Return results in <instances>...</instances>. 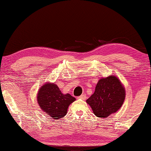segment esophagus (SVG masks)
<instances>
[{"mask_svg": "<svg viewBox=\"0 0 151 151\" xmlns=\"http://www.w3.org/2000/svg\"><path fill=\"white\" fill-rule=\"evenodd\" d=\"M78 98L81 99H86V94H82V95L80 96Z\"/></svg>", "mask_w": 151, "mask_h": 151, "instance_id": "34e87169", "label": "esophagus"}]
</instances>
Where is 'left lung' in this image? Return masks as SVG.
I'll list each match as a JSON object with an SVG mask.
<instances>
[{
  "mask_svg": "<svg viewBox=\"0 0 151 151\" xmlns=\"http://www.w3.org/2000/svg\"><path fill=\"white\" fill-rule=\"evenodd\" d=\"M125 98V89L116 76L100 79L94 94L87 99L93 113L99 118H106L122 106Z\"/></svg>",
  "mask_w": 151,
  "mask_h": 151,
  "instance_id": "obj_1",
  "label": "left lung"
}]
</instances>
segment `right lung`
<instances>
[{"label":"right lung","mask_w":151,"mask_h":151,"mask_svg":"<svg viewBox=\"0 0 151 151\" xmlns=\"http://www.w3.org/2000/svg\"><path fill=\"white\" fill-rule=\"evenodd\" d=\"M39 106L44 112L55 120H59L67 113L69 105L76 98L69 94H62L57 85L45 83L37 94Z\"/></svg>","instance_id":"obj_1"}]
</instances>
